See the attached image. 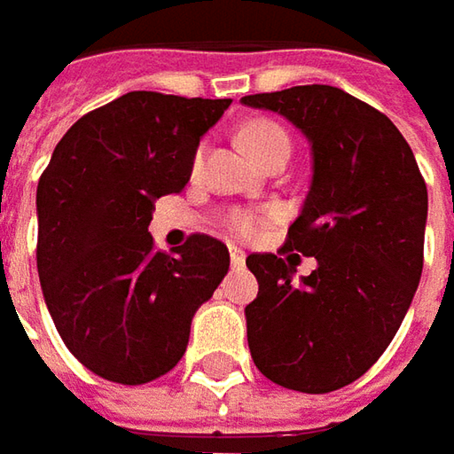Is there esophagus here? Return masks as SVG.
I'll use <instances>...</instances> for the list:
<instances>
[{"mask_svg": "<svg viewBox=\"0 0 454 454\" xmlns=\"http://www.w3.org/2000/svg\"><path fill=\"white\" fill-rule=\"evenodd\" d=\"M245 257H247V254L242 253L239 247H230V262H232L235 268H242V265H245Z\"/></svg>", "mask_w": 454, "mask_h": 454, "instance_id": "esophagus-1", "label": "esophagus"}]
</instances>
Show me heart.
Here are the masks:
<instances>
[{"mask_svg": "<svg viewBox=\"0 0 454 454\" xmlns=\"http://www.w3.org/2000/svg\"><path fill=\"white\" fill-rule=\"evenodd\" d=\"M239 141L245 144V149L253 153L260 164H265L268 159L278 156V153H290V138L288 133L283 131L278 123L265 121V118H254L247 121L239 129ZM204 164V149L194 153V171H200ZM272 219H278L275 209H242V212H232L227 217V230L237 237V239H254L260 235Z\"/></svg>", "mask_w": 454, "mask_h": 454, "instance_id": "b5f03b06", "label": "heart"}]
</instances>
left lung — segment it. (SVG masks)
<instances>
[{"mask_svg": "<svg viewBox=\"0 0 454 454\" xmlns=\"http://www.w3.org/2000/svg\"><path fill=\"white\" fill-rule=\"evenodd\" d=\"M286 115L313 151V176L280 253H254L257 298L245 308L254 366L305 394L336 392L376 364L396 336L425 262L427 184L410 144L384 114L333 85L242 98Z\"/></svg>", "mask_w": 454, "mask_h": 454, "instance_id": "1", "label": "left lung"}]
</instances>
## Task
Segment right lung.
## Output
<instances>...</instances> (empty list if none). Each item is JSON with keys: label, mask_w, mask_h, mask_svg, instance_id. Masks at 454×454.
Instances as JSON below:
<instances>
[{"label": "right lung", "mask_w": 454, "mask_h": 454, "mask_svg": "<svg viewBox=\"0 0 454 454\" xmlns=\"http://www.w3.org/2000/svg\"><path fill=\"white\" fill-rule=\"evenodd\" d=\"M230 98L133 90L85 114L37 184V272L55 328L85 369L146 384L186 351L192 318L230 270L227 247L192 235L174 254L149 235L153 201L179 194L200 138Z\"/></svg>", "instance_id": "obj_1"}]
</instances>
